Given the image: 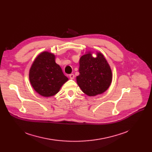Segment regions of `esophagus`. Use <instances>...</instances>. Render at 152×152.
Masks as SVG:
<instances>
[{"mask_svg": "<svg viewBox=\"0 0 152 152\" xmlns=\"http://www.w3.org/2000/svg\"><path fill=\"white\" fill-rule=\"evenodd\" d=\"M69 78H70L71 79H73L75 78V75H74V74H70V75H69Z\"/></svg>", "mask_w": 152, "mask_h": 152, "instance_id": "esophagus-1", "label": "esophagus"}]
</instances>
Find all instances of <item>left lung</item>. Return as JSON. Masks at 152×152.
Here are the masks:
<instances>
[{"instance_id":"8db88e82","label":"left lung","mask_w":152,"mask_h":152,"mask_svg":"<svg viewBox=\"0 0 152 152\" xmlns=\"http://www.w3.org/2000/svg\"><path fill=\"white\" fill-rule=\"evenodd\" d=\"M79 75L76 77L78 86L89 96L105 92L112 81V73L107 61L101 53L96 57L91 53L83 55L79 60Z\"/></svg>"}]
</instances>
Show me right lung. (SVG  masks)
I'll return each mask as SVG.
<instances>
[{
	"label": "right lung",
	"mask_w": 152,
	"mask_h": 152,
	"mask_svg": "<svg viewBox=\"0 0 152 152\" xmlns=\"http://www.w3.org/2000/svg\"><path fill=\"white\" fill-rule=\"evenodd\" d=\"M55 55L44 52L36 58L30 70L29 77L34 89L42 96L49 97L58 92L68 78L61 67L55 63Z\"/></svg>",
	"instance_id": "right-lung-1"
}]
</instances>
